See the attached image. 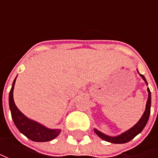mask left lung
<instances>
[{
	"instance_id": "8db88e82",
	"label": "left lung",
	"mask_w": 158,
	"mask_h": 158,
	"mask_svg": "<svg viewBox=\"0 0 158 158\" xmlns=\"http://www.w3.org/2000/svg\"><path fill=\"white\" fill-rule=\"evenodd\" d=\"M139 73V72H138ZM140 76L143 77V79L144 80V82L147 83V81L145 79V77L140 74ZM148 84V83H147ZM148 92H149V98H148V100H147V104H146V109H145V112L143 113V115L142 116V118H140V120L137 122L136 124L133 127H131L129 130L126 131L125 133L119 135L118 136H108L105 134L101 133L97 129H94L95 133L100 137L101 139L105 140L106 142H109V143H128L129 141H131L132 139H134L135 137L138 134H140L142 131L143 130V128L145 127V126L147 124L148 120L149 118V114H150V106H151V93H150V90L148 88Z\"/></svg>"
}]
</instances>
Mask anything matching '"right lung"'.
Instances as JSON below:
<instances>
[{"mask_svg": "<svg viewBox=\"0 0 158 158\" xmlns=\"http://www.w3.org/2000/svg\"><path fill=\"white\" fill-rule=\"evenodd\" d=\"M15 79L13 82L9 97V109L15 127L23 135H24L27 138L33 142H49L51 140H53L60 133V129L47 128L45 126L28 118L25 115H23L19 111V109L15 105L13 98V90H14Z\"/></svg>", "mask_w": 158, "mask_h": 158, "instance_id": "obj_1", "label": "right lung"}]
</instances>
